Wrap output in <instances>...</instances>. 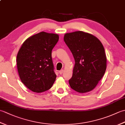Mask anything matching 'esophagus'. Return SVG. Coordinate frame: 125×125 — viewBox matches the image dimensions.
<instances>
[{
	"mask_svg": "<svg viewBox=\"0 0 125 125\" xmlns=\"http://www.w3.org/2000/svg\"><path fill=\"white\" fill-rule=\"evenodd\" d=\"M63 72H64V70H61L59 71V73L61 74V75H62V74L63 73Z\"/></svg>",
	"mask_w": 125,
	"mask_h": 125,
	"instance_id": "1",
	"label": "esophagus"
}]
</instances>
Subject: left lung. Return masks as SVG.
Wrapping results in <instances>:
<instances>
[{"instance_id":"8db88e82","label":"left lung","mask_w":125,"mask_h":125,"mask_svg":"<svg viewBox=\"0 0 125 125\" xmlns=\"http://www.w3.org/2000/svg\"><path fill=\"white\" fill-rule=\"evenodd\" d=\"M64 41L75 61L71 88L79 93L89 92L97 86L106 69V56L96 37L82 31L67 33Z\"/></svg>"}]
</instances>
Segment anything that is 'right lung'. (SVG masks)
Here are the masks:
<instances>
[{
	"instance_id": "1",
	"label": "right lung",
	"mask_w": 125,
	"mask_h": 125,
	"mask_svg": "<svg viewBox=\"0 0 125 125\" xmlns=\"http://www.w3.org/2000/svg\"><path fill=\"white\" fill-rule=\"evenodd\" d=\"M57 34L42 31L23 42L17 56L21 81L31 91L40 93L51 88L56 78L52 51L57 43Z\"/></svg>"
}]
</instances>
